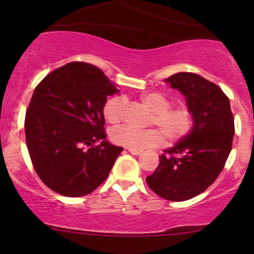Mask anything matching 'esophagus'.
I'll return each mask as SVG.
<instances>
[{"label":"esophagus","mask_w":254,"mask_h":254,"mask_svg":"<svg viewBox=\"0 0 254 254\" xmlns=\"http://www.w3.org/2000/svg\"><path fill=\"white\" fill-rule=\"evenodd\" d=\"M129 151L131 154H133V155H139V154L142 153L141 150H133V149H129Z\"/></svg>","instance_id":"esophagus-1"}]
</instances>
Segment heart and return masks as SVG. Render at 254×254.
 <instances>
[{
	"mask_svg": "<svg viewBox=\"0 0 254 254\" xmlns=\"http://www.w3.org/2000/svg\"><path fill=\"white\" fill-rule=\"evenodd\" d=\"M141 103L151 111L148 119L150 129L138 130L129 125H121L111 130V139L116 144L133 150H143L164 143L174 144L190 133L193 127V113L188 106H172L173 100L161 92L143 93ZM127 99L123 95L111 97L105 101L103 113L107 122L117 124L127 115Z\"/></svg>",
	"mask_w": 254,
	"mask_h": 254,
	"instance_id": "b5f03b06",
	"label": "heart"
}]
</instances>
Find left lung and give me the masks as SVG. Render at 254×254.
I'll list each match as a JSON object with an SVG mask.
<instances>
[{"label":"left lung","mask_w":254,"mask_h":254,"mask_svg":"<svg viewBox=\"0 0 254 254\" xmlns=\"http://www.w3.org/2000/svg\"><path fill=\"white\" fill-rule=\"evenodd\" d=\"M193 113L188 136L166 149L155 172L145 178L157 196L183 202L202 193L222 172L234 137V117L223 90L200 75L177 72L167 78Z\"/></svg>","instance_id":"obj_1"}]
</instances>
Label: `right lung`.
Instances as JSON below:
<instances>
[{
	"mask_svg": "<svg viewBox=\"0 0 254 254\" xmlns=\"http://www.w3.org/2000/svg\"><path fill=\"white\" fill-rule=\"evenodd\" d=\"M116 92L104 71L86 62L65 64L38 83L26 111V144L52 191L86 196L110 174L123 148L105 141L103 107Z\"/></svg>",
	"mask_w": 254,
	"mask_h": 254,
	"instance_id": "add662e5",
	"label": "right lung"
}]
</instances>
